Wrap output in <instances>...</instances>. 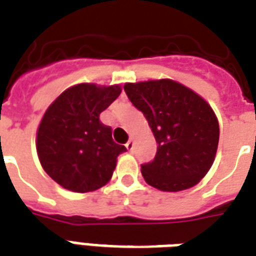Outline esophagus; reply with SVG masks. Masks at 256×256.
Returning a JSON list of instances; mask_svg holds the SVG:
<instances>
[{
	"mask_svg": "<svg viewBox=\"0 0 256 256\" xmlns=\"http://www.w3.org/2000/svg\"><path fill=\"white\" fill-rule=\"evenodd\" d=\"M126 150H128V151L134 150V140H132V139H130V140L126 143Z\"/></svg>",
	"mask_w": 256,
	"mask_h": 256,
	"instance_id": "esophagus-1",
	"label": "esophagus"
}]
</instances>
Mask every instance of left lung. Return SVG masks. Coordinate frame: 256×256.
Returning a JSON list of instances; mask_svg holds the SVG:
<instances>
[{
  "instance_id": "1",
  "label": "left lung",
  "mask_w": 256,
  "mask_h": 256,
  "mask_svg": "<svg viewBox=\"0 0 256 256\" xmlns=\"http://www.w3.org/2000/svg\"><path fill=\"white\" fill-rule=\"evenodd\" d=\"M124 90L144 114L158 144L154 160L142 165L147 184L168 192L196 186L212 168L220 139L210 105L169 79L126 83Z\"/></svg>"
}]
</instances>
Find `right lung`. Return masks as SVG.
Returning <instances> with one entry per match:
<instances>
[{
    "mask_svg": "<svg viewBox=\"0 0 256 256\" xmlns=\"http://www.w3.org/2000/svg\"><path fill=\"white\" fill-rule=\"evenodd\" d=\"M120 92V86L82 83L65 90L46 110L36 151L44 172L65 190L91 192L112 178L117 156L126 148L113 142L100 114Z\"/></svg>",
    "mask_w": 256,
    "mask_h": 256,
    "instance_id": "obj_1",
    "label": "right lung"
}]
</instances>
